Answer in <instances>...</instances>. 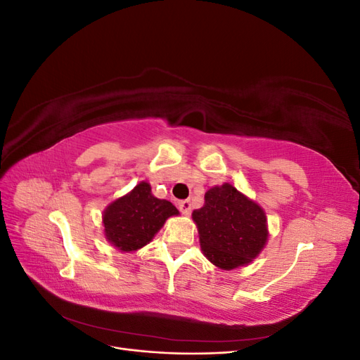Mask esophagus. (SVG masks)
<instances>
[{
  "mask_svg": "<svg viewBox=\"0 0 360 360\" xmlns=\"http://www.w3.org/2000/svg\"><path fill=\"white\" fill-rule=\"evenodd\" d=\"M179 209L183 214H191V210H192V204H191V200H184V201H180L179 202Z\"/></svg>",
  "mask_w": 360,
  "mask_h": 360,
  "instance_id": "1",
  "label": "esophagus"
}]
</instances>
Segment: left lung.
Listing matches in <instances>:
<instances>
[{
    "label": "left lung",
    "mask_w": 360,
    "mask_h": 360,
    "mask_svg": "<svg viewBox=\"0 0 360 360\" xmlns=\"http://www.w3.org/2000/svg\"><path fill=\"white\" fill-rule=\"evenodd\" d=\"M204 200L201 209L192 213L204 257L222 270L252 263L269 240L263 207L231 183L210 188Z\"/></svg>",
    "instance_id": "8db88e82"
}]
</instances>
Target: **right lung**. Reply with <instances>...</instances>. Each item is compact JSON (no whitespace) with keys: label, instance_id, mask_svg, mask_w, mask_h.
Wrapping results in <instances>:
<instances>
[{"label":"right lung","instance_id":"obj_1","mask_svg":"<svg viewBox=\"0 0 360 360\" xmlns=\"http://www.w3.org/2000/svg\"><path fill=\"white\" fill-rule=\"evenodd\" d=\"M180 212L151 193L148 181H139L129 193L106 205L102 214L106 242L122 252H135L153 240L168 217Z\"/></svg>","mask_w":360,"mask_h":360}]
</instances>
